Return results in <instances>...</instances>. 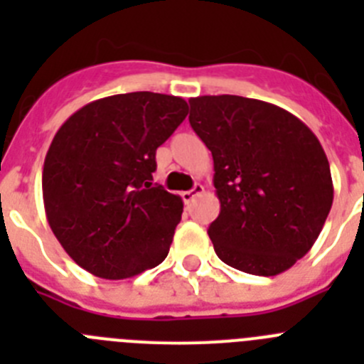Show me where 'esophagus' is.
Masks as SVG:
<instances>
[{
  "instance_id": "1",
  "label": "esophagus",
  "mask_w": 364,
  "mask_h": 364,
  "mask_svg": "<svg viewBox=\"0 0 364 364\" xmlns=\"http://www.w3.org/2000/svg\"><path fill=\"white\" fill-rule=\"evenodd\" d=\"M202 193H204V186H202V184H195V186H193V189H189V191L182 193V198H184L186 204H189V202L195 200V198H197L198 195H202Z\"/></svg>"
}]
</instances>
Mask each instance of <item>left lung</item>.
<instances>
[{
  "label": "left lung",
  "mask_w": 364,
  "mask_h": 364,
  "mask_svg": "<svg viewBox=\"0 0 364 364\" xmlns=\"http://www.w3.org/2000/svg\"><path fill=\"white\" fill-rule=\"evenodd\" d=\"M189 105V124L213 156L215 253L252 275L290 269L311 250L333 202L321 142L291 112L262 100L198 96Z\"/></svg>",
  "instance_id": "left-lung-1"
}]
</instances>
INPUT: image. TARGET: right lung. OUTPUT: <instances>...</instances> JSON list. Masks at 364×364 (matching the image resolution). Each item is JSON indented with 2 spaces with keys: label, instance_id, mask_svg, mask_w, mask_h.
<instances>
[{
  "label": "right lung",
  "instance_id": "add662e5",
  "mask_svg": "<svg viewBox=\"0 0 364 364\" xmlns=\"http://www.w3.org/2000/svg\"><path fill=\"white\" fill-rule=\"evenodd\" d=\"M188 117L180 96L100 98L67 118L43 164L45 215L70 259L102 279H129L169 253L184 202L153 184L156 149Z\"/></svg>",
  "mask_w": 364,
  "mask_h": 364
}]
</instances>
